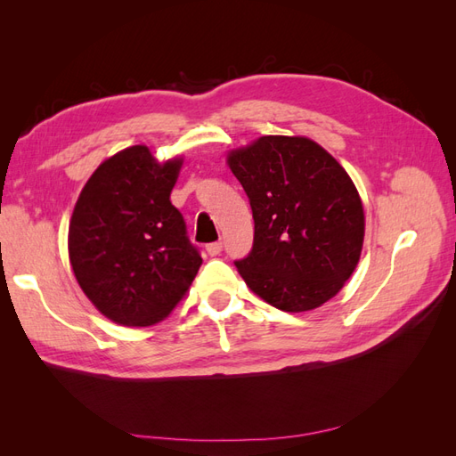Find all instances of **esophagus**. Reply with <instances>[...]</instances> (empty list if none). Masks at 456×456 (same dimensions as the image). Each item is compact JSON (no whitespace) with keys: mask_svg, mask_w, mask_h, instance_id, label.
<instances>
[{"mask_svg":"<svg viewBox=\"0 0 456 456\" xmlns=\"http://www.w3.org/2000/svg\"><path fill=\"white\" fill-rule=\"evenodd\" d=\"M207 253H209L211 256H216V255L223 253V241H215V243L207 245Z\"/></svg>","mask_w":456,"mask_h":456,"instance_id":"obj_1","label":"esophagus"}]
</instances>
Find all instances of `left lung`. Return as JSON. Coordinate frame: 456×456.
Wrapping results in <instances>:
<instances>
[{
    "label": "left lung",
    "instance_id": "obj_1",
    "mask_svg": "<svg viewBox=\"0 0 456 456\" xmlns=\"http://www.w3.org/2000/svg\"><path fill=\"white\" fill-rule=\"evenodd\" d=\"M255 220L236 268L268 305L306 312L333 298L357 266L365 216L348 173L305 136H260L228 154Z\"/></svg>",
    "mask_w": 456,
    "mask_h": 456
}]
</instances>
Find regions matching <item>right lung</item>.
Returning <instances> with one entry per match:
<instances>
[{
  "instance_id": "1",
  "label": "right lung",
  "mask_w": 456,
  "mask_h": 456,
  "mask_svg": "<svg viewBox=\"0 0 456 456\" xmlns=\"http://www.w3.org/2000/svg\"><path fill=\"white\" fill-rule=\"evenodd\" d=\"M181 165L158 163L146 146L126 148L99 165L74 207L68 253L76 280L119 325L167 317L201 266L169 200Z\"/></svg>"
}]
</instances>
